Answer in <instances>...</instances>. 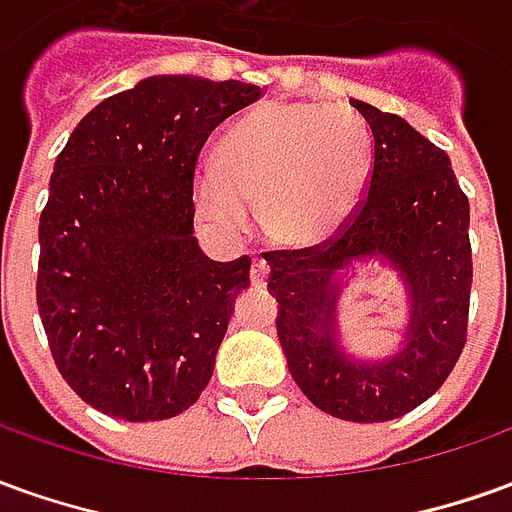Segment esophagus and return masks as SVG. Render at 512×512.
<instances>
[{
	"label": "esophagus",
	"mask_w": 512,
	"mask_h": 512,
	"mask_svg": "<svg viewBox=\"0 0 512 512\" xmlns=\"http://www.w3.org/2000/svg\"><path fill=\"white\" fill-rule=\"evenodd\" d=\"M249 280L255 288H263L268 280V263L263 257H252V268H249Z\"/></svg>",
	"instance_id": "obj_1"
}]
</instances>
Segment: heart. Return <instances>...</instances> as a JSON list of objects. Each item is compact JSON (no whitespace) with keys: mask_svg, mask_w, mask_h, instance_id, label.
<instances>
[{"mask_svg":"<svg viewBox=\"0 0 512 512\" xmlns=\"http://www.w3.org/2000/svg\"><path fill=\"white\" fill-rule=\"evenodd\" d=\"M368 163L371 138L355 113L274 102L235 121L219 160L199 166L196 207L221 235L238 238L257 199L268 238L313 244L355 213Z\"/></svg>","mask_w":512,"mask_h":512,"instance_id":"1","label":"heart"}]
</instances>
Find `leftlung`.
<instances>
[{
    "mask_svg": "<svg viewBox=\"0 0 512 512\" xmlns=\"http://www.w3.org/2000/svg\"><path fill=\"white\" fill-rule=\"evenodd\" d=\"M371 130L366 194L332 238L266 252L277 338L307 399L343 421H391L427 402L466 346L471 299L468 196L449 155L405 119L349 99ZM380 256L408 285L411 324L396 356L357 361L340 346L334 305L343 270Z\"/></svg>",
    "mask_w": 512,
    "mask_h": 512,
    "instance_id": "obj_1",
    "label": "left lung"
}]
</instances>
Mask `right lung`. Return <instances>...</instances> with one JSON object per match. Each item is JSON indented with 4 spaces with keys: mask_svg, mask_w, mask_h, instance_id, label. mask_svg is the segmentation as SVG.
<instances>
[{
    "mask_svg": "<svg viewBox=\"0 0 512 512\" xmlns=\"http://www.w3.org/2000/svg\"><path fill=\"white\" fill-rule=\"evenodd\" d=\"M260 85L146 77L74 127L41 213L35 299L57 371L124 421L180 416L207 388L249 257L194 238L196 160Z\"/></svg>",
    "mask_w": 512,
    "mask_h": 512,
    "instance_id": "obj_1",
    "label": "right lung"
}]
</instances>
